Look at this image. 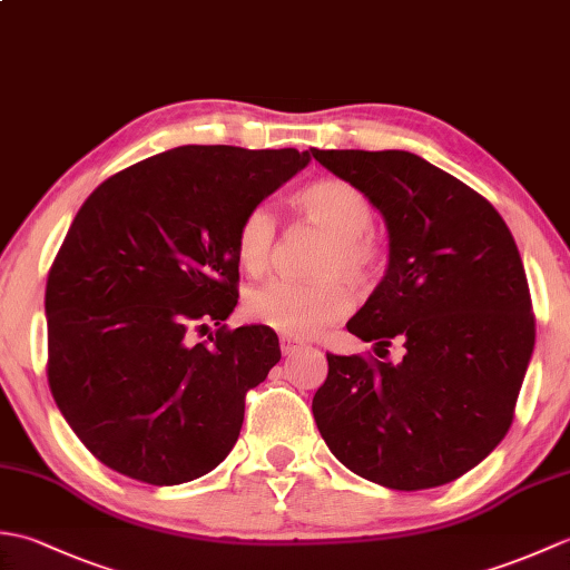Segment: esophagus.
I'll return each instance as SVG.
<instances>
[{"label": "esophagus", "mask_w": 570, "mask_h": 570, "mask_svg": "<svg viewBox=\"0 0 570 570\" xmlns=\"http://www.w3.org/2000/svg\"><path fill=\"white\" fill-rule=\"evenodd\" d=\"M301 347H304V343L294 341V337H282V353L284 355H294V353H298Z\"/></svg>", "instance_id": "34e87169"}]
</instances>
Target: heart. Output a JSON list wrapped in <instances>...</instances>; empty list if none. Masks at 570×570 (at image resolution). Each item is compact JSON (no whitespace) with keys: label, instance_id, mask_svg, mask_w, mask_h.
<instances>
[{"label":"heart","instance_id":"heart-1","mask_svg":"<svg viewBox=\"0 0 570 570\" xmlns=\"http://www.w3.org/2000/svg\"><path fill=\"white\" fill-rule=\"evenodd\" d=\"M294 205L313 225L331 235L318 274H343L353 284H365L377 269L380 252L370 235L374 223L372 203L365 193L341 178H323L301 188ZM276 220L266 205H254L239 220L235 249L242 269L262 274L272 259ZM353 308V294L341 278L316 284H296L274 278L245 296V313L266 328L288 337H311L325 325L345 318Z\"/></svg>","mask_w":570,"mask_h":570}]
</instances>
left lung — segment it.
<instances>
[{
	"label": "left lung",
	"mask_w": 570,
	"mask_h": 570,
	"mask_svg": "<svg viewBox=\"0 0 570 570\" xmlns=\"http://www.w3.org/2000/svg\"><path fill=\"white\" fill-rule=\"evenodd\" d=\"M365 193L390 237V264L347 331L402 362L328 355L313 396L325 445L390 490L445 485L510 431L534 353V316L510 227L463 180L411 151L313 149ZM384 357V355H380Z\"/></svg>",
	"instance_id": "left-lung-1"
}]
</instances>
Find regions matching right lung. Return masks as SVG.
Instances as JSON below:
<instances>
[{"instance_id":"right-lung-1","label":"right lung","mask_w":570,"mask_h":570,"mask_svg":"<svg viewBox=\"0 0 570 570\" xmlns=\"http://www.w3.org/2000/svg\"><path fill=\"white\" fill-rule=\"evenodd\" d=\"M311 151L178 147L82 203L46 284L48 384L85 448L149 485L210 472L237 443L245 394L282 360L266 325L217 328L237 306L239 220Z\"/></svg>"}]
</instances>
